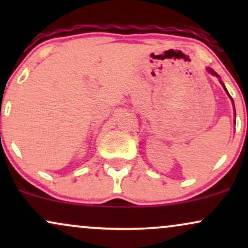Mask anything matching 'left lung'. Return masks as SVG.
I'll return each instance as SVG.
<instances>
[{"mask_svg": "<svg viewBox=\"0 0 248 248\" xmlns=\"http://www.w3.org/2000/svg\"><path fill=\"white\" fill-rule=\"evenodd\" d=\"M207 71H209V72H210V73H211V75H212V76H216V77H217V78H220V77H219V76H218V73H217V72H215V71H213L212 69H207ZM220 84H221V85H223V87H224L225 92H226V93H227V94H229V92H227V90H226V87H225V85H224V84H223V82H221V81H220ZM229 96H230V98H231V95H230V94H229ZM231 100H232V102H233V99H232V98H231ZM233 106H234V105H233ZM234 118H235V112H234Z\"/></svg>", "mask_w": 248, "mask_h": 248, "instance_id": "8db88e82", "label": "left lung"}]
</instances>
